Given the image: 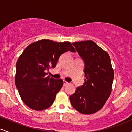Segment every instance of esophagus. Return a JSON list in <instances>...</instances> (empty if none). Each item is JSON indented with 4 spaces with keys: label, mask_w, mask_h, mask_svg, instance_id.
<instances>
[{
    "label": "esophagus",
    "mask_w": 132,
    "mask_h": 132,
    "mask_svg": "<svg viewBox=\"0 0 132 132\" xmlns=\"http://www.w3.org/2000/svg\"><path fill=\"white\" fill-rule=\"evenodd\" d=\"M68 84H69V82H66V81H64V82H63V86H67Z\"/></svg>",
    "instance_id": "1"
}]
</instances>
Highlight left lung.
I'll use <instances>...</instances> for the list:
<instances>
[{
	"label": "left lung",
	"instance_id": "obj_1",
	"mask_svg": "<svg viewBox=\"0 0 132 132\" xmlns=\"http://www.w3.org/2000/svg\"><path fill=\"white\" fill-rule=\"evenodd\" d=\"M84 62V83L69 97L72 107L82 114L102 108L109 97L114 72L109 54L92 40L72 43Z\"/></svg>",
	"mask_w": 132,
	"mask_h": 132
}]
</instances>
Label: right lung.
Listing matches in <instances>:
<instances>
[{"mask_svg":"<svg viewBox=\"0 0 132 132\" xmlns=\"http://www.w3.org/2000/svg\"><path fill=\"white\" fill-rule=\"evenodd\" d=\"M68 51L75 52L69 42L42 40L28 45L18 59L15 85L23 102L35 110L52 105L63 85L61 79L46 76V71L54 68L60 56Z\"/></svg>","mask_w":132,"mask_h":132,"instance_id":"1","label":"right lung"}]
</instances>
